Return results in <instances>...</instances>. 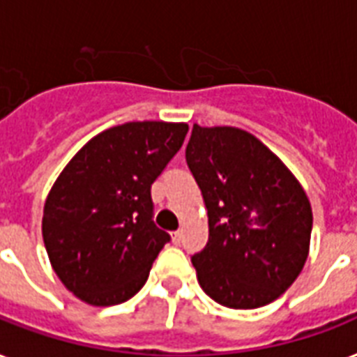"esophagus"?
Wrapping results in <instances>:
<instances>
[{"label": "esophagus", "instance_id": "34e87169", "mask_svg": "<svg viewBox=\"0 0 357 357\" xmlns=\"http://www.w3.org/2000/svg\"><path fill=\"white\" fill-rule=\"evenodd\" d=\"M172 243L174 244H181V231H174V234H172Z\"/></svg>", "mask_w": 357, "mask_h": 357}]
</instances>
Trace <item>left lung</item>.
Segmentation results:
<instances>
[{
	"label": "left lung",
	"mask_w": 357,
	"mask_h": 357,
	"mask_svg": "<svg viewBox=\"0 0 357 357\" xmlns=\"http://www.w3.org/2000/svg\"><path fill=\"white\" fill-rule=\"evenodd\" d=\"M185 159L202 190L209 241L192 265L220 305L255 310L282 296L310 254V198L276 153L244 129L192 126Z\"/></svg>",
	"instance_id": "8db88e82"
}]
</instances>
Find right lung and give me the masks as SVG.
Wrapping results in <instances>:
<instances>
[{
  "instance_id": "obj_1",
  "label": "right lung",
  "mask_w": 357,
  "mask_h": 357,
  "mask_svg": "<svg viewBox=\"0 0 357 357\" xmlns=\"http://www.w3.org/2000/svg\"><path fill=\"white\" fill-rule=\"evenodd\" d=\"M183 122H128L92 137L55 179L42 237L70 293L105 307L140 291L170 235L153 224L151 183L185 140Z\"/></svg>"
}]
</instances>
